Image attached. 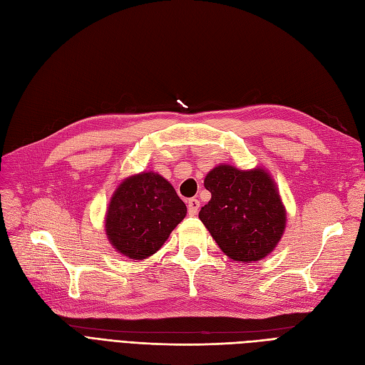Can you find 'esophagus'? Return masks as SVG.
I'll return each mask as SVG.
<instances>
[{
	"label": "esophagus",
	"mask_w": 365,
	"mask_h": 365,
	"mask_svg": "<svg viewBox=\"0 0 365 365\" xmlns=\"http://www.w3.org/2000/svg\"><path fill=\"white\" fill-rule=\"evenodd\" d=\"M199 207H200V204H199L197 199L192 197V199L187 200V210H188V215H190V216H196L197 215Z\"/></svg>",
	"instance_id": "esophagus-1"
}]
</instances>
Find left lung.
<instances>
[{
	"mask_svg": "<svg viewBox=\"0 0 365 365\" xmlns=\"http://www.w3.org/2000/svg\"><path fill=\"white\" fill-rule=\"evenodd\" d=\"M204 185L211 199L199 219L226 257L255 262L273 252L285 231L287 211L269 170L219 165Z\"/></svg>",
	"mask_w": 365,
	"mask_h": 365,
	"instance_id": "1",
	"label": "left lung"
}]
</instances>
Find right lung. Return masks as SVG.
<instances>
[{"label": "right lung", "instance_id": "right-lung-1", "mask_svg": "<svg viewBox=\"0 0 365 365\" xmlns=\"http://www.w3.org/2000/svg\"><path fill=\"white\" fill-rule=\"evenodd\" d=\"M187 207L172 184L157 172L125 178L106 212V234L116 252L140 261L165 245L185 217Z\"/></svg>", "mask_w": 365, "mask_h": 365}]
</instances>
